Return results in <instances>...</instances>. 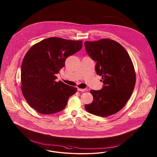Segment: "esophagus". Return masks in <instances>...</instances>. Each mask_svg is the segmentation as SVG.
<instances>
[{"instance_id": "1", "label": "esophagus", "mask_w": 157, "mask_h": 157, "mask_svg": "<svg viewBox=\"0 0 157 157\" xmlns=\"http://www.w3.org/2000/svg\"><path fill=\"white\" fill-rule=\"evenodd\" d=\"M78 91H81V92H86L88 90L86 88H85V89H81V88H78Z\"/></svg>"}]
</instances>
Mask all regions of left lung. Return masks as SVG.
<instances>
[{
  "label": "left lung",
  "mask_w": 157,
  "mask_h": 157,
  "mask_svg": "<svg viewBox=\"0 0 157 157\" xmlns=\"http://www.w3.org/2000/svg\"><path fill=\"white\" fill-rule=\"evenodd\" d=\"M85 47L96 62L97 74L104 83L101 90H90L94 100L85 108L97 116H110L119 112L131 97L136 82L134 65L125 49L111 39L86 41Z\"/></svg>",
  "instance_id": "8db88e82"
}]
</instances>
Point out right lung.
Segmentation results:
<instances>
[{
    "label": "right lung",
    "instance_id": "obj_1",
    "mask_svg": "<svg viewBox=\"0 0 157 157\" xmlns=\"http://www.w3.org/2000/svg\"><path fill=\"white\" fill-rule=\"evenodd\" d=\"M82 40L49 37L33 45L21 66V90L30 107L42 114L63 110L77 88L59 81L56 74L65 67V60L81 49Z\"/></svg>",
    "mask_w": 157,
    "mask_h": 157
}]
</instances>
